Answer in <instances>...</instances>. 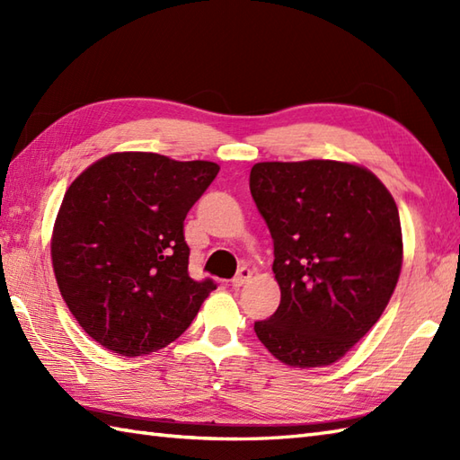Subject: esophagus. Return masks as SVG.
<instances>
[{"label": "esophagus", "instance_id": "1", "mask_svg": "<svg viewBox=\"0 0 460 460\" xmlns=\"http://www.w3.org/2000/svg\"><path fill=\"white\" fill-rule=\"evenodd\" d=\"M251 275H252V272H251L249 267H241L239 272L235 275V279L231 280V287L233 288H241L243 285H247V280L251 279Z\"/></svg>", "mask_w": 460, "mask_h": 460}]
</instances>
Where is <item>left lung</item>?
I'll return each mask as SVG.
<instances>
[{
    "label": "left lung",
    "mask_w": 460,
    "mask_h": 460,
    "mask_svg": "<svg viewBox=\"0 0 460 460\" xmlns=\"http://www.w3.org/2000/svg\"><path fill=\"white\" fill-rule=\"evenodd\" d=\"M249 188L267 221L280 305L257 338L292 367L338 361L392 298L403 262L392 193L369 170L334 160L261 162Z\"/></svg>",
    "instance_id": "8db88e82"
}]
</instances>
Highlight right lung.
<instances>
[{
  "label": "right lung",
  "instance_id": "add662e5",
  "mask_svg": "<svg viewBox=\"0 0 460 460\" xmlns=\"http://www.w3.org/2000/svg\"><path fill=\"white\" fill-rule=\"evenodd\" d=\"M219 165L116 152L66 190L51 237L58 290L81 328L120 356L162 349L217 288L193 280L183 219Z\"/></svg>",
  "mask_w": 460,
  "mask_h": 460
}]
</instances>
